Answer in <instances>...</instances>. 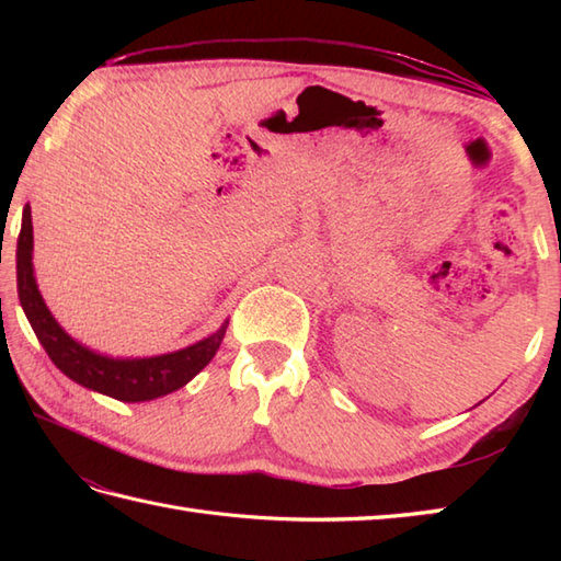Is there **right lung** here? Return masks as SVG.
Returning <instances> with one entry per match:
<instances>
[{
  "label": "right lung",
  "instance_id": "right-lung-1",
  "mask_svg": "<svg viewBox=\"0 0 561 561\" xmlns=\"http://www.w3.org/2000/svg\"><path fill=\"white\" fill-rule=\"evenodd\" d=\"M16 284L19 301L23 306L35 337L50 356L53 364L69 376L75 383L91 388L103 396L121 402H145L183 388L190 378H195L205 368L211 356L217 354L224 340L226 325L202 340L193 347L181 352L149 356V359H108L71 340L67 332L57 325L53 313L47 311L38 284L33 277V221L31 207L23 209V224L16 245Z\"/></svg>",
  "mask_w": 561,
  "mask_h": 561
}]
</instances>
